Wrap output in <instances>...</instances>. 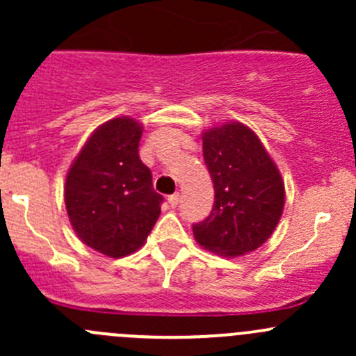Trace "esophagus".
<instances>
[{"mask_svg":"<svg viewBox=\"0 0 356 356\" xmlns=\"http://www.w3.org/2000/svg\"><path fill=\"white\" fill-rule=\"evenodd\" d=\"M179 201H181V195L179 193H174V195L168 196V204H170L172 208H175L179 204Z\"/></svg>","mask_w":356,"mask_h":356,"instance_id":"obj_1","label":"esophagus"}]
</instances>
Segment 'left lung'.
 Masks as SVG:
<instances>
[{"mask_svg":"<svg viewBox=\"0 0 356 356\" xmlns=\"http://www.w3.org/2000/svg\"><path fill=\"white\" fill-rule=\"evenodd\" d=\"M203 156L215 203L193 225L200 246L220 257H239L267 241L284 210V182L258 136L241 122L203 132Z\"/></svg>","mask_w":356,"mask_h":356,"instance_id":"left-lung-1","label":"left lung"}]
</instances>
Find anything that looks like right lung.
<instances>
[{"instance_id":"add662e5","label":"right lung","mask_w":356,"mask_h":356,"mask_svg":"<svg viewBox=\"0 0 356 356\" xmlns=\"http://www.w3.org/2000/svg\"><path fill=\"white\" fill-rule=\"evenodd\" d=\"M143 127L117 117L99 125L68 168L65 207L75 234L110 258L145 245L160 217L163 196L153 189L152 170L139 158Z\"/></svg>"}]
</instances>
